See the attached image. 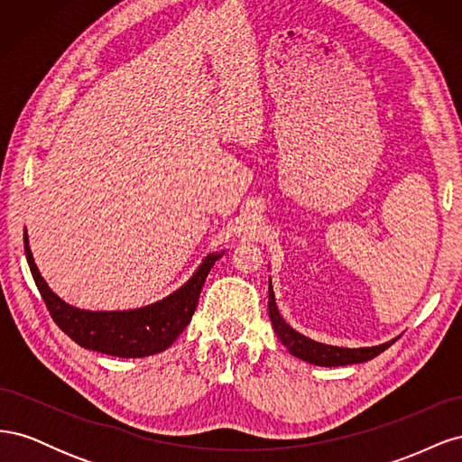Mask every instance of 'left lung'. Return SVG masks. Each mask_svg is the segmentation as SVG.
<instances>
[{"label": "left lung", "instance_id": "left-lung-1", "mask_svg": "<svg viewBox=\"0 0 462 462\" xmlns=\"http://www.w3.org/2000/svg\"><path fill=\"white\" fill-rule=\"evenodd\" d=\"M268 309H270V319H272V326L277 333V337L282 339V343L289 348V353L292 356L310 362V365H316V366H346V365H358V362H368L395 343V339H393V341H387V343L377 345V346L343 348V346H331V345H324V343H318V341L304 337V335L292 329L282 318V314H279L272 282H270Z\"/></svg>", "mask_w": 462, "mask_h": 462}]
</instances>
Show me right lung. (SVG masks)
<instances>
[{
  "label": "right lung",
  "mask_w": 462,
  "mask_h": 462,
  "mask_svg": "<svg viewBox=\"0 0 462 462\" xmlns=\"http://www.w3.org/2000/svg\"><path fill=\"white\" fill-rule=\"evenodd\" d=\"M24 253L40 295L60 329L80 346L119 358H141L165 351L189 326L194 310H197L206 277L216 260H219V254L206 256L197 273L183 287L167 299L146 306V309L90 312L75 309L51 292L36 268L26 233Z\"/></svg>",
  "instance_id": "right-lung-1"
}]
</instances>
